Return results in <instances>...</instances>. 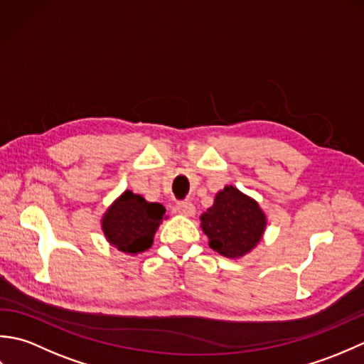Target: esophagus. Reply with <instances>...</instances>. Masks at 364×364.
I'll return each mask as SVG.
<instances>
[{"label": "esophagus", "instance_id": "1", "mask_svg": "<svg viewBox=\"0 0 364 364\" xmlns=\"http://www.w3.org/2000/svg\"><path fill=\"white\" fill-rule=\"evenodd\" d=\"M176 211L181 215H186V218H189V215L196 213V206L192 205L189 200H181V202L176 203Z\"/></svg>", "mask_w": 364, "mask_h": 364}]
</instances>
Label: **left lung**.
I'll list each match as a JSON object with an SVG mask.
<instances>
[{"mask_svg": "<svg viewBox=\"0 0 364 364\" xmlns=\"http://www.w3.org/2000/svg\"><path fill=\"white\" fill-rule=\"evenodd\" d=\"M266 218L255 200L233 186L215 196L214 205L202 215V228L210 247L223 257L237 258L250 252L262 236Z\"/></svg>", "mask_w": 364, "mask_h": 364, "instance_id": "obj_1", "label": "left lung"}]
</instances>
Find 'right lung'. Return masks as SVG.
<instances>
[{
  "mask_svg": "<svg viewBox=\"0 0 364 364\" xmlns=\"http://www.w3.org/2000/svg\"><path fill=\"white\" fill-rule=\"evenodd\" d=\"M166 214L161 203H149L141 196L127 191L103 219V231L112 245L119 250L136 255L153 244V236Z\"/></svg>",
  "mask_w": 364,
  "mask_h": 364,
  "instance_id": "right-lung-1",
  "label": "right lung"
}]
</instances>
